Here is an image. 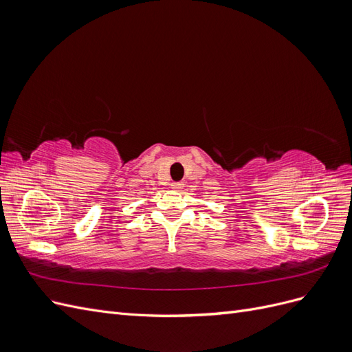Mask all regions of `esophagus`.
<instances>
[{"label": "esophagus", "instance_id": "34e87169", "mask_svg": "<svg viewBox=\"0 0 352 352\" xmlns=\"http://www.w3.org/2000/svg\"><path fill=\"white\" fill-rule=\"evenodd\" d=\"M172 189L173 190H182L184 189V184L182 182H175V184H172Z\"/></svg>", "mask_w": 352, "mask_h": 352}]
</instances>
